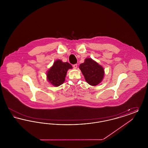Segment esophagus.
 <instances>
[{
    "label": "esophagus",
    "mask_w": 148,
    "mask_h": 148,
    "mask_svg": "<svg viewBox=\"0 0 148 148\" xmlns=\"http://www.w3.org/2000/svg\"><path fill=\"white\" fill-rule=\"evenodd\" d=\"M73 66V68H74V69H77V64H74Z\"/></svg>",
    "instance_id": "34e87169"
}]
</instances>
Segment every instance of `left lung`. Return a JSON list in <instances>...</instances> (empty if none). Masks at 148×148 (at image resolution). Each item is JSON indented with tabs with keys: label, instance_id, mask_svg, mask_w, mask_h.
<instances>
[{
	"label": "left lung",
	"instance_id": "1",
	"mask_svg": "<svg viewBox=\"0 0 148 148\" xmlns=\"http://www.w3.org/2000/svg\"><path fill=\"white\" fill-rule=\"evenodd\" d=\"M79 69L82 71L86 82L92 86L99 84L104 78V68L91 58H86L84 62L80 64Z\"/></svg>",
	"mask_w": 148,
	"mask_h": 148
}]
</instances>
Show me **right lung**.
<instances>
[{
	"mask_svg": "<svg viewBox=\"0 0 148 148\" xmlns=\"http://www.w3.org/2000/svg\"><path fill=\"white\" fill-rule=\"evenodd\" d=\"M72 68L71 65L69 63H64L61 60H57L47 71V80L54 86H59L65 82L68 70Z\"/></svg>",
	"mask_w": 148,
	"mask_h": 148,
	"instance_id": "right-lung-1",
	"label": "right lung"
}]
</instances>
